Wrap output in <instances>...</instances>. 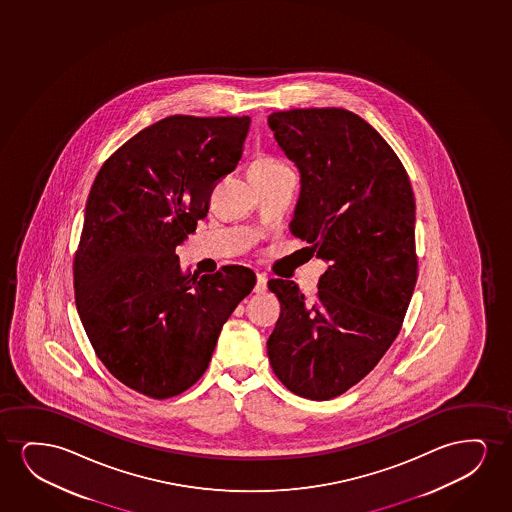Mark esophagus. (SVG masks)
Here are the masks:
<instances>
[{"label":"esophagus","mask_w":512,"mask_h":512,"mask_svg":"<svg viewBox=\"0 0 512 512\" xmlns=\"http://www.w3.org/2000/svg\"><path fill=\"white\" fill-rule=\"evenodd\" d=\"M255 294H264L267 290L266 274H257V283H255Z\"/></svg>","instance_id":"34e87169"}]
</instances>
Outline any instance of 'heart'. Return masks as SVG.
I'll list each match as a JSON object with an SVG mask.
<instances>
[{
  "mask_svg": "<svg viewBox=\"0 0 512 512\" xmlns=\"http://www.w3.org/2000/svg\"><path fill=\"white\" fill-rule=\"evenodd\" d=\"M280 166H287L285 162L280 159H274L271 155H260L252 164V171H262V169L280 168Z\"/></svg>",
  "mask_w": 512,
  "mask_h": 512,
  "instance_id": "heart-1",
  "label": "heart"
}]
</instances>
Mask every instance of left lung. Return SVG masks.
I'll return each mask as SVG.
<instances>
[{
    "label": "left lung",
    "instance_id": "obj_1",
    "mask_svg": "<svg viewBox=\"0 0 512 512\" xmlns=\"http://www.w3.org/2000/svg\"><path fill=\"white\" fill-rule=\"evenodd\" d=\"M301 171L290 232L329 262L318 292L269 280L281 313L267 341L290 392L329 400L378 365L399 336L418 278L413 189L393 148L357 113L292 108L267 117Z\"/></svg>",
    "mask_w": 512,
    "mask_h": 512
}]
</instances>
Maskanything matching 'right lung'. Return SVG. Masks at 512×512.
<instances>
[{"mask_svg":"<svg viewBox=\"0 0 512 512\" xmlns=\"http://www.w3.org/2000/svg\"><path fill=\"white\" fill-rule=\"evenodd\" d=\"M250 117L171 115L99 169L73 260L78 315L99 360L150 399L196 385L218 334L255 287L248 267L190 276L176 245L236 168Z\"/></svg>","mask_w":512,"mask_h":512,"instance_id":"add662e5","label":"right lung"}]
</instances>
